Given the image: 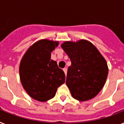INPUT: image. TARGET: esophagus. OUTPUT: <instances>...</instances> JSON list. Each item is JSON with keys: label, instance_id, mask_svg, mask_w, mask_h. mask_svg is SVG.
Instances as JSON below:
<instances>
[{"label": "esophagus", "instance_id": "obj_1", "mask_svg": "<svg viewBox=\"0 0 124 124\" xmlns=\"http://www.w3.org/2000/svg\"><path fill=\"white\" fill-rule=\"evenodd\" d=\"M63 71H64V73H65V75H66V74H67V68H64L63 69Z\"/></svg>", "mask_w": 124, "mask_h": 124}]
</instances>
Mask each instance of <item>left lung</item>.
<instances>
[{
    "mask_svg": "<svg viewBox=\"0 0 124 124\" xmlns=\"http://www.w3.org/2000/svg\"><path fill=\"white\" fill-rule=\"evenodd\" d=\"M71 61L66 84L73 98L80 101L94 98L101 91L108 73L106 61L89 41L65 42L61 45Z\"/></svg>",
    "mask_w": 124,
    "mask_h": 124,
    "instance_id": "1",
    "label": "left lung"
}]
</instances>
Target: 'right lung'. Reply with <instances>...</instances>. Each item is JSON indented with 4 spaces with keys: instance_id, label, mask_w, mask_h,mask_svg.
<instances>
[{
    "instance_id": "right-lung-1",
    "label": "right lung",
    "mask_w": 124,
    "mask_h": 124,
    "mask_svg": "<svg viewBox=\"0 0 124 124\" xmlns=\"http://www.w3.org/2000/svg\"><path fill=\"white\" fill-rule=\"evenodd\" d=\"M58 42L40 40L28 49L21 60L19 75L30 96L44 102L54 98L58 87L65 82L64 71L51 60Z\"/></svg>"
}]
</instances>
